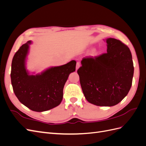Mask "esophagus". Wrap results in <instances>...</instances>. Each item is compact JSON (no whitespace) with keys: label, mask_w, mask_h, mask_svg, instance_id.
I'll return each mask as SVG.
<instances>
[{"label":"esophagus","mask_w":146,"mask_h":146,"mask_svg":"<svg viewBox=\"0 0 146 146\" xmlns=\"http://www.w3.org/2000/svg\"><path fill=\"white\" fill-rule=\"evenodd\" d=\"M80 63L79 62H77V64H76V70H78V69L80 68Z\"/></svg>","instance_id":"esophagus-1"}]
</instances>
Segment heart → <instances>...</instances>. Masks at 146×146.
I'll list each match as a JSON object with an SVG mask.
<instances>
[{"instance_id": "obj_1", "label": "heart", "mask_w": 146, "mask_h": 146, "mask_svg": "<svg viewBox=\"0 0 146 146\" xmlns=\"http://www.w3.org/2000/svg\"><path fill=\"white\" fill-rule=\"evenodd\" d=\"M97 54V50H96V49H93L92 50V52H91V55H92V56H94V55H96Z\"/></svg>"}]
</instances>
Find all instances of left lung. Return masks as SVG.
<instances>
[{
	"instance_id": "left-lung-1",
	"label": "left lung",
	"mask_w": 146,
	"mask_h": 146,
	"mask_svg": "<svg viewBox=\"0 0 146 146\" xmlns=\"http://www.w3.org/2000/svg\"><path fill=\"white\" fill-rule=\"evenodd\" d=\"M107 53L83 58L77 70L83 92L90 103L101 107L119 104L129 93L134 67L131 52L116 39H106Z\"/></svg>"
}]
</instances>
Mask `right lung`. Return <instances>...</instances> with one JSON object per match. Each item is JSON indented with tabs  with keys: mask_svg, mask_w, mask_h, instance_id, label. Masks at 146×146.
I'll list each match as a JSON object with an SVG mask.
<instances>
[{
	"mask_svg": "<svg viewBox=\"0 0 146 146\" xmlns=\"http://www.w3.org/2000/svg\"><path fill=\"white\" fill-rule=\"evenodd\" d=\"M32 41H29L15 54L12 60L11 80L16 96L21 103L34 111L54 108L61 102L63 88L69 74L76 70V61L51 67L40 74H31L26 61Z\"/></svg>",
	"mask_w": 146,
	"mask_h": 146,
	"instance_id": "right-lung-1",
	"label": "right lung"
}]
</instances>
